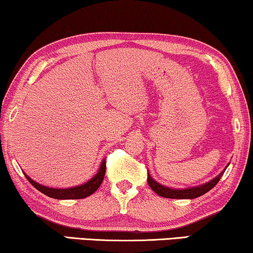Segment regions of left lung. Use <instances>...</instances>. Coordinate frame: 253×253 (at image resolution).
<instances>
[{
    "label": "left lung",
    "instance_id": "8db88e82",
    "mask_svg": "<svg viewBox=\"0 0 253 253\" xmlns=\"http://www.w3.org/2000/svg\"><path fill=\"white\" fill-rule=\"evenodd\" d=\"M228 166V165H227ZM227 166L225 167V169L222 170L221 173L219 174L218 176H215L214 179L210 180L209 182H206L202 186H197V187H193V188H186V189H173V188L163 186V184L158 183L157 181H155L152 179L150 174L148 172V184L150 186L152 190L155 191L156 194L159 195V196L165 197V198H175V199H193V198H197L202 195H204L212 189L213 187L215 186L216 183L219 182L221 176L225 173V170L227 169Z\"/></svg>",
    "mask_w": 253,
    "mask_h": 253
}]
</instances>
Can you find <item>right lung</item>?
<instances>
[{"mask_svg": "<svg viewBox=\"0 0 253 253\" xmlns=\"http://www.w3.org/2000/svg\"><path fill=\"white\" fill-rule=\"evenodd\" d=\"M105 159H103V162L99 166L98 172L95 174L94 176L91 177L89 181L84 182V184H80V186H76L72 188H49L45 186H42V184L35 182L31 179L30 176H26V179L30 181L32 186L34 188H37L39 191H41L42 194L47 195L48 197L51 198H56V199H80V198H86L88 196H90L95 193L96 190L98 189L101 183L103 182V179H104L105 175Z\"/></svg>", "mask_w": 253, "mask_h": 253, "instance_id": "right-lung-1", "label": "right lung"}]
</instances>
